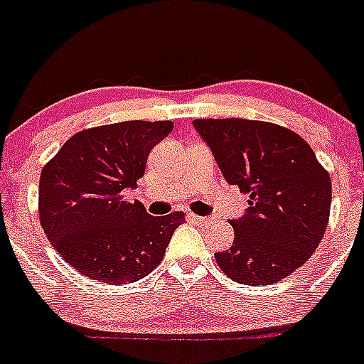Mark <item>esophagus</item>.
<instances>
[{
  "label": "esophagus",
  "instance_id": "1",
  "mask_svg": "<svg viewBox=\"0 0 364 364\" xmlns=\"http://www.w3.org/2000/svg\"><path fill=\"white\" fill-rule=\"evenodd\" d=\"M188 220H192V222H194V224H205V216H198V215H188Z\"/></svg>",
  "mask_w": 364,
  "mask_h": 364
}]
</instances>
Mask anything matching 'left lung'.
<instances>
[{
  "instance_id": "1",
  "label": "left lung",
  "mask_w": 364,
  "mask_h": 364,
  "mask_svg": "<svg viewBox=\"0 0 364 364\" xmlns=\"http://www.w3.org/2000/svg\"><path fill=\"white\" fill-rule=\"evenodd\" d=\"M229 185L250 194L231 220L233 246L215 253L237 283L262 287L291 276L313 255L328 228L331 179L294 131L268 122L194 120Z\"/></svg>"
}]
</instances>
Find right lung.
Listing matches in <instances>:
<instances>
[{
	"label": "right lung",
	"instance_id": "add662e5",
	"mask_svg": "<svg viewBox=\"0 0 364 364\" xmlns=\"http://www.w3.org/2000/svg\"><path fill=\"white\" fill-rule=\"evenodd\" d=\"M172 122L131 120L85 129L46 164L38 185L41 224L79 274L111 285L146 277L164 257L183 213L151 216L124 192L144 176L149 151Z\"/></svg>",
	"mask_w": 364,
	"mask_h": 364
}]
</instances>
